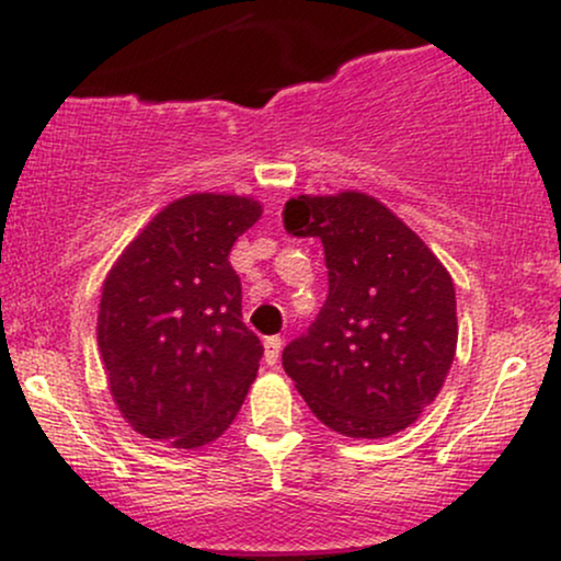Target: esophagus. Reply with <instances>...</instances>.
<instances>
[{
	"label": "esophagus",
	"instance_id": "esophagus-1",
	"mask_svg": "<svg viewBox=\"0 0 561 561\" xmlns=\"http://www.w3.org/2000/svg\"><path fill=\"white\" fill-rule=\"evenodd\" d=\"M263 347H266V364H268V366L279 364L282 337H266V343H263Z\"/></svg>",
	"mask_w": 561,
	"mask_h": 561
}]
</instances>
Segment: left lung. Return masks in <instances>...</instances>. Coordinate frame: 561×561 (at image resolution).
<instances>
[{
	"mask_svg": "<svg viewBox=\"0 0 561 561\" xmlns=\"http://www.w3.org/2000/svg\"><path fill=\"white\" fill-rule=\"evenodd\" d=\"M285 229L319 237L330 295L282 366L319 422L390 437L420 420L456 356V289L433 250L364 192L298 195Z\"/></svg>",
	"mask_w": 561,
	"mask_h": 561,
	"instance_id": "left-lung-1",
	"label": "left lung"
}]
</instances>
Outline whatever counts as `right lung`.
Wrapping results in <instances>:
<instances>
[{
  "label": "right lung",
  "mask_w": 561,
  "mask_h": 561,
  "mask_svg": "<svg viewBox=\"0 0 561 561\" xmlns=\"http://www.w3.org/2000/svg\"><path fill=\"white\" fill-rule=\"evenodd\" d=\"M263 214L253 197L173 199L105 276L96 345L121 416L150 440L199 448L234 422L259 375L231 244Z\"/></svg>",
  "instance_id": "right-lung-1"
}]
</instances>
